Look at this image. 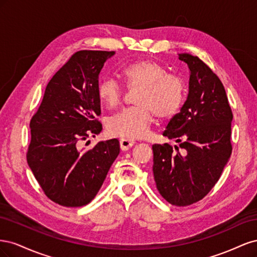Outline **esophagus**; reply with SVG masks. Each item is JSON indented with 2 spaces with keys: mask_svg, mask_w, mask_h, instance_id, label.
<instances>
[{
  "mask_svg": "<svg viewBox=\"0 0 257 257\" xmlns=\"http://www.w3.org/2000/svg\"><path fill=\"white\" fill-rule=\"evenodd\" d=\"M135 144L134 141H132V139H125V138H122L120 139V148L122 150H128L131 147H133Z\"/></svg>",
  "mask_w": 257,
  "mask_h": 257,
  "instance_id": "obj_1",
  "label": "esophagus"
}]
</instances>
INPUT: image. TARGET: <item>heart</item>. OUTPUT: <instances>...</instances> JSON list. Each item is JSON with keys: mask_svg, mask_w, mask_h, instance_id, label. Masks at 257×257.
I'll use <instances>...</instances> for the list:
<instances>
[{"mask_svg": "<svg viewBox=\"0 0 257 257\" xmlns=\"http://www.w3.org/2000/svg\"><path fill=\"white\" fill-rule=\"evenodd\" d=\"M121 77L128 89H138L133 107L111 115L108 132L112 136L125 139L141 138L148 134L154 120L174 116L183 105L185 85L180 77L167 74L166 69L152 60L136 61L121 71ZM123 95L121 84L107 77L97 84V96L108 108L118 106Z\"/></svg>", "mask_w": 257, "mask_h": 257, "instance_id": "b5f03b06", "label": "heart"}]
</instances>
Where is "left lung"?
I'll use <instances>...</instances> for the list:
<instances>
[{
  "mask_svg": "<svg viewBox=\"0 0 257 257\" xmlns=\"http://www.w3.org/2000/svg\"><path fill=\"white\" fill-rule=\"evenodd\" d=\"M179 60L190 68L189 95L163 133L179 146L153 145L152 169L163 198L184 207L203 199L220 179L232 150V112L211 68L189 53Z\"/></svg>",
  "mask_w": 257,
  "mask_h": 257,
  "instance_id": "left-lung-1",
  "label": "left lung"
}]
</instances>
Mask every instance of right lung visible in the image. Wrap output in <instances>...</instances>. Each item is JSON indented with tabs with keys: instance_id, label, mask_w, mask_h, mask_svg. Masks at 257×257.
Segmentation results:
<instances>
[{
	"instance_id": "add662e5",
	"label": "right lung",
	"mask_w": 257,
	"mask_h": 257,
	"mask_svg": "<svg viewBox=\"0 0 257 257\" xmlns=\"http://www.w3.org/2000/svg\"><path fill=\"white\" fill-rule=\"evenodd\" d=\"M114 51L80 50L53 75L30 122L28 164L49 199L81 207L95 197L119 155L116 138L83 150L81 142L102 131L98 74Z\"/></svg>"
}]
</instances>
